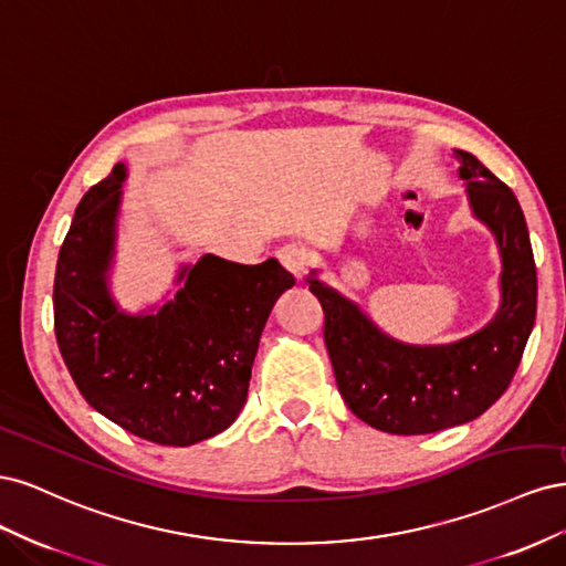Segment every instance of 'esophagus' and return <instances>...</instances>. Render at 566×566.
I'll list each match as a JSON object with an SVG mask.
<instances>
[{"label":"esophagus","mask_w":566,"mask_h":566,"mask_svg":"<svg viewBox=\"0 0 566 566\" xmlns=\"http://www.w3.org/2000/svg\"><path fill=\"white\" fill-rule=\"evenodd\" d=\"M279 262L293 273V276L300 281L302 276H304V271H306V266H310V250L306 248H302V245H283L281 250H279Z\"/></svg>","instance_id":"1"}]
</instances>
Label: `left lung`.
Returning <instances> with one entry per match:
<instances>
[{
  "mask_svg": "<svg viewBox=\"0 0 566 566\" xmlns=\"http://www.w3.org/2000/svg\"><path fill=\"white\" fill-rule=\"evenodd\" d=\"M458 158L472 212L503 254V304L484 331L447 347L399 345L356 304L310 281L342 399L356 418L389 434H432L482 416L515 378L536 321V262L520 202L472 153L458 150Z\"/></svg>",
  "mask_w": 566,
  "mask_h": 566,
  "instance_id": "8db88e82",
  "label": "left lung"
}]
</instances>
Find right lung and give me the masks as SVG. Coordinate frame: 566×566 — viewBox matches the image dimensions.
I'll return each instance as SVG.
<instances>
[{
  "label": "right lung",
  "instance_id": "add662e5",
  "mask_svg": "<svg viewBox=\"0 0 566 566\" xmlns=\"http://www.w3.org/2000/svg\"><path fill=\"white\" fill-rule=\"evenodd\" d=\"M125 165L80 200L59 252L54 331L80 394L123 430L163 447L210 439L241 413L273 302L295 279L279 260L205 254L158 314L117 312L106 287Z\"/></svg>",
  "mask_w": 566,
  "mask_h": 566
}]
</instances>
